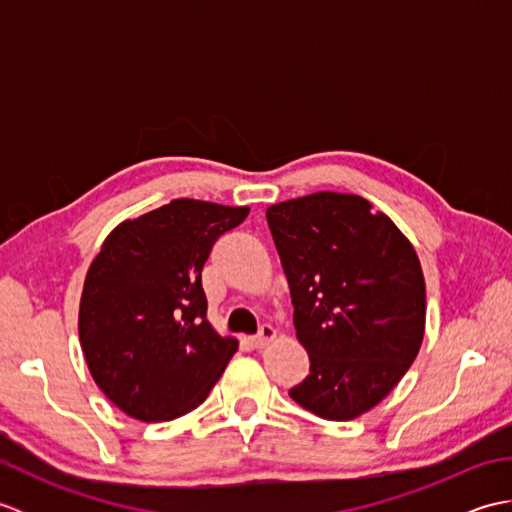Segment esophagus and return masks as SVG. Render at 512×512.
Here are the masks:
<instances>
[{
	"mask_svg": "<svg viewBox=\"0 0 512 512\" xmlns=\"http://www.w3.org/2000/svg\"><path fill=\"white\" fill-rule=\"evenodd\" d=\"M275 336H277L275 328H270V325H262V328H259V332L255 336H250L248 341H250V345L257 347V350H259V347H264V345H268L270 341H273Z\"/></svg>",
	"mask_w": 512,
	"mask_h": 512,
	"instance_id": "34e87169",
	"label": "esophagus"
}]
</instances>
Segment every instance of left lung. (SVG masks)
<instances>
[{"instance_id":"1","label":"left lung","mask_w":512,"mask_h":512,"mask_svg":"<svg viewBox=\"0 0 512 512\" xmlns=\"http://www.w3.org/2000/svg\"><path fill=\"white\" fill-rule=\"evenodd\" d=\"M310 374L290 398L323 420L376 407L416 361L424 277L409 239L361 195L321 191L268 206Z\"/></svg>"}]
</instances>
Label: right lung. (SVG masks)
Listing matches in <instances>:
<instances>
[{"label":"right lung","instance_id":"1","mask_svg":"<svg viewBox=\"0 0 512 512\" xmlns=\"http://www.w3.org/2000/svg\"><path fill=\"white\" fill-rule=\"evenodd\" d=\"M248 206L171 200L105 237L85 275L79 339L94 383L127 416L173 420L206 400L237 341L206 321L202 268Z\"/></svg>","mask_w":512,"mask_h":512}]
</instances>
